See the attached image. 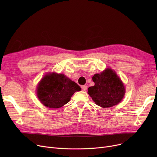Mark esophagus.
I'll return each instance as SVG.
<instances>
[{"mask_svg":"<svg viewBox=\"0 0 157 157\" xmlns=\"http://www.w3.org/2000/svg\"><path fill=\"white\" fill-rule=\"evenodd\" d=\"M81 89L83 91H86V90H87V86L86 85H83L81 86Z\"/></svg>","mask_w":157,"mask_h":157,"instance_id":"1","label":"esophagus"}]
</instances>
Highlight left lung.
<instances>
[{
	"mask_svg": "<svg viewBox=\"0 0 157 157\" xmlns=\"http://www.w3.org/2000/svg\"><path fill=\"white\" fill-rule=\"evenodd\" d=\"M92 80L95 85L88 88V94L97 105L111 108L121 101L125 88L121 79L111 68L95 74Z\"/></svg>",
	"mask_w": 157,
	"mask_h": 157,
	"instance_id": "1",
	"label": "left lung"
}]
</instances>
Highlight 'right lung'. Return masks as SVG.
<instances>
[{"label":"right lung","mask_w":157,"mask_h":157,"mask_svg":"<svg viewBox=\"0 0 157 157\" xmlns=\"http://www.w3.org/2000/svg\"><path fill=\"white\" fill-rule=\"evenodd\" d=\"M81 89L74 81L63 74H47L39 83L37 96L49 108H60L69 102L72 95Z\"/></svg>","instance_id":"obj_1"}]
</instances>
